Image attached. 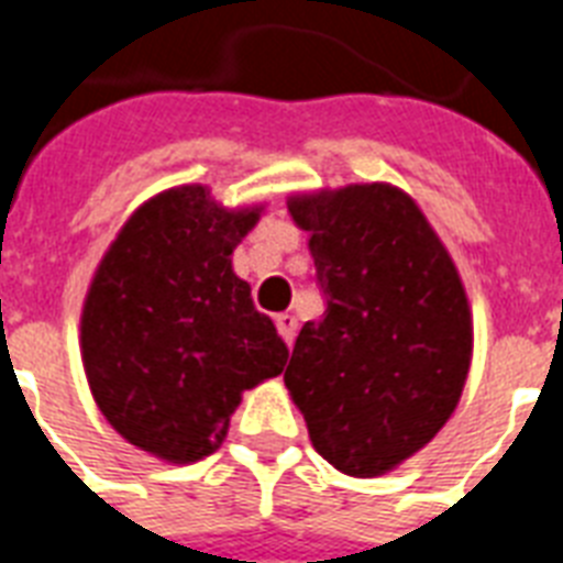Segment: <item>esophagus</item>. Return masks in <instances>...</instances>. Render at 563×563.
<instances>
[{
  "label": "esophagus",
  "mask_w": 563,
  "mask_h": 563,
  "mask_svg": "<svg viewBox=\"0 0 563 563\" xmlns=\"http://www.w3.org/2000/svg\"><path fill=\"white\" fill-rule=\"evenodd\" d=\"M274 324H277V333H280V339L291 347V342H295V335H298V318L289 316V312H280V316L274 318Z\"/></svg>",
  "instance_id": "34e87169"
}]
</instances>
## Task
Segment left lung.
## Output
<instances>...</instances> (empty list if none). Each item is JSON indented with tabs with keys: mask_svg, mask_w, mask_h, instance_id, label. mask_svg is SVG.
<instances>
[{
	"mask_svg": "<svg viewBox=\"0 0 563 563\" xmlns=\"http://www.w3.org/2000/svg\"><path fill=\"white\" fill-rule=\"evenodd\" d=\"M327 295L283 383L318 453L383 476L427 446L462 397L473 321L462 277L427 216L391 184L291 195Z\"/></svg>",
	"mask_w": 563,
	"mask_h": 563,
	"instance_id": "1",
	"label": "left lung"
}]
</instances>
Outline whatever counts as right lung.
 I'll list each match as a JSON object with an SVG mask.
<instances>
[{"label":"right lung","instance_id":"add662e5","mask_svg":"<svg viewBox=\"0 0 563 563\" xmlns=\"http://www.w3.org/2000/svg\"><path fill=\"white\" fill-rule=\"evenodd\" d=\"M263 207L228 210L189 184L154 195L119 230L81 312L90 391L128 444L163 462L216 453L245 388L289 360L230 265Z\"/></svg>","mask_w":563,"mask_h":563}]
</instances>
